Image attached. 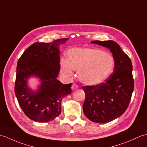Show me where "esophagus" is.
Here are the masks:
<instances>
[{
	"instance_id": "obj_1",
	"label": "esophagus",
	"mask_w": 147,
	"mask_h": 147,
	"mask_svg": "<svg viewBox=\"0 0 147 147\" xmlns=\"http://www.w3.org/2000/svg\"><path fill=\"white\" fill-rule=\"evenodd\" d=\"M79 88V86H78V85L76 84H73L72 86H71V89H72V90H74L77 89V88Z\"/></svg>"
}]
</instances>
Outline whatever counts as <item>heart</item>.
Here are the masks:
<instances>
[{
	"label": "heart",
	"mask_w": 147,
	"mask_h": 147,
	"mask_svg": "<svg viewBox=\"0 0 147 147\" xmlns=\"http://www.w3.org/2000/svg\"><path fill=\"white\" fill-rule=\"evenodd\" d=\"M67 56V59H61V72L69 79L73 76V70L78 71L81 83L91 86L100 84L108 78L115 65L111 54L93 47L71 49Z\"/></svg>",
	"instance_id": "obj_1"
}]
</instances>
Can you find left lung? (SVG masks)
Returning a JSON list of instances; mask_svg holds the SVG:
<instances>
[{
  "label": "left lung",
  "mask_w": 147,
  "mask_h": 147,
  "mask_svg": "<svg viewBox=\"0 0 147 147\" xmlns=\"http://www.w3.org/2000/svg\"><path fill=\"white\" fill-rule=\"evenodd\" d=\"M91 43L110 49L115 61L113 73L104 82L82 87L85 93L83 105L85 116L93 122L105 123L120 117L128 107L134 89L132 63L114 40Z\"/></svg>",
  "instance_id": "8db88e82"
}]
</instances>
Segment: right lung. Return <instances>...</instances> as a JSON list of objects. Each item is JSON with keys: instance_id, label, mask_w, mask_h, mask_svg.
Listing matches in <instances>:
<instances>
[{"instance_id": "1", "label": "right lung", "mask_w": 147, "mask_h": 147, "mask_svg": "<svg viewBox=\"0 0 147 147\" xmlns=\"http://www.w3.org/2000/svg\"><path fill=\"white\" fill-rule=\"evenodd\" d=\"M68 38L49 43L36 42L18 60L15 94L27 117L37 122H47L61 113L63 98L71 93V83L63 84L56 79L60 70L59 46ZM36 76L42 84L36 92L26 86L27 78Z\"/></svg>"}]
</instances>
